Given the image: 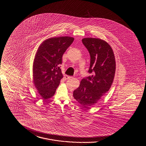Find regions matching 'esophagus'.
I'll use <instances>...</instances> for the list:
<instances>
[{
    "instance_id": "1",
    "label": "esophagus",
    "mask_w": 146,
    "mask_h": 146,
    "mask_svg": "<svg viewBox=\"0 0 146 146\" xmlns=\"http://www.w3.org/2000/svg\"><path fill=\"white\" fill-rule=\"evenodd\" d=\"M71 78H72V76H65V79H70Z\"/></svg>"
}]
</instances>
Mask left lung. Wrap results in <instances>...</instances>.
<instances>
[{"instance_id": "obj_1", "label": "left lung", "mask_w": 146, "mask_h": 146, "mask_svg": "<svg viewBox=\"0 0 146 146\" xmlns=\"http://www.w3.org/2000/svg\"><path fill=\"white\" fill-rule=\"evenodd\" d=\"M90 55L88 72L92 75L84 78L73 91V97L84 108L96 104L111 87L116 63L111 46L102 39L85 38L82 39Z\"/></svg>"}]
</instances>
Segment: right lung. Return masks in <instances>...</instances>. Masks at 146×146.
Wrapping results in <instances>:
<instances>
[{
    "label": "right lung",
    "instance_id": "right-lung-1",
    "mask_svg": "<svg viewBox=\"0 0 146 146\" xmlns=\"http://www.w3.org/2000/svg\"><path fill=\"white\" fill-rule=\"evenodd\" d=\"M74 39L67 36L50 38L39 46L33 64V82L42 100L54 95L63 78L59 67L63 55Z\"/></svg>",
    "mask_w": 146,
    "mask_h": 146
}]
</instances>
